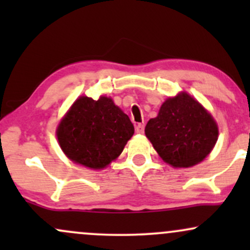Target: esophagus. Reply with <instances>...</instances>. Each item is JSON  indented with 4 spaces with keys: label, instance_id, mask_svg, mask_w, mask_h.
Wrapping results in <instances>:
<instances>
[{
    "label": "esophagus",
    "instance_id": "obj_1",
    "mask_svg": "<svg viewBox=\"0 0 250 250\" xmlns=\"http://www.w3.org/2000/svg\"><path fill=\"white\" fill-rule=\"evenodd\" d=\"M135 130H136L137 134H143L145 133V125H141V123H139V125H136V128H135Z\"/></svg>",
    "mask_w": 250,
    "mask_h": 250
}]
</instances>
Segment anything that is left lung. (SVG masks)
I'll return each instance as SVG.
<instances>
[{
  "instance_id": "1",
  "label": "left lung",
  "mask_w": 250,
  "mask_h": 250,
  "mask_svg": "<svg viewBox=\"0 0 250 250\" xmlns=\"http://www.w3.org/2000/svg\"><path fill=\"white\" fill-rule=\"evenodd\" d=\"M145 133L167 165L190 168L211 153L219 139V125L195 97L180 91L162 103Z\"/></svg>"
}]
</instances>
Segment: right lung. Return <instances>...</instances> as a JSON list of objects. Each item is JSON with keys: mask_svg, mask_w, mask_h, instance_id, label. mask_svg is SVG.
<instances>
[{"mask_svg": "<svg viewBox=\"0 0 250 250\" xmlns=\"http://www.w3.org/2000/svg\"><path fill=\"white\" fill-rule=\"evenodd\" d=\"M134 135L127 114L111 97L79 96L60 120L56 137L65 156L76 165L101 170L121 155Z\"/></svg>", "mask_w": 250, "mask_h": 250, "instance_id": "obj_1", "label": "right lung"}]
</instances>
